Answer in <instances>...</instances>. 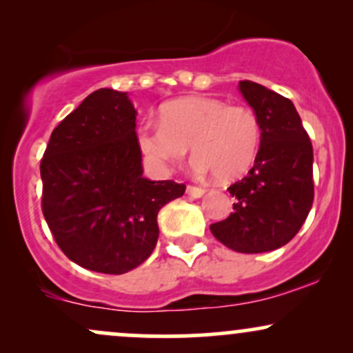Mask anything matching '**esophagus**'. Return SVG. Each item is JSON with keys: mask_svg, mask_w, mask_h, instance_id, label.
I'll use <instances>...</instances> for the list:
<instances>
[{"mask_svg": "<svg viewBox=\"0 0 353 353\" xmlns=\"http://www.w3.org/2000/svg\"><path fill=\"white\" fill-rule=\"evenodd\" d=\"M185 192H188V196L190 197H202L205 194V189L202 188H196V185H188V189H185Z\"/></svg>", "mask_w": 353, "mask_h": 353, "instance_id": "esophagus-1", "label": "esophagus"}]
</instances>
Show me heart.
Instances as JSON below:
<instances>
[{
    "mask_svg": "<svg viewBox=\"0 0 353 353\" xmlns=\"http://www.w3.org/2000/svg\"><path fill=\"white\" fill-rule=\"evenodd\" d=\"M159 123L137 125L141 152L157 171L168 172L192 151L194 169L232 181L252 168L261 145V124L252 109L224 99L188 96L159 109Z\"/></svg>",
    "mask_w": 353,
    "mask_h": 353,
    "instance_id": "1",
    "label": "heart"
}]
</instances>
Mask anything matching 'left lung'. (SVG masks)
Returning a JSON list of instances; mask_svg holds the SVG:
<instances>
[{"label":"left lung","mask_w":353,"mask_h":353,"mask_svg":"<svg viewBox=\"0 0 353 353\" xmlns=\"http://www.w3.org/2000/svg\"><path fill=\"white\" fill-rule=\"evenodd\" d=\"M239 91L261 124L254 168L228 189L234 212L210 225L219 242L242 254L275 250L292 241L314 202V149L290 99L254 81Z\"/></svg>","instance_id":"left-lung-1"}]
</instances>
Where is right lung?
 <instances>
[{
	"label": "right lung",
	"instance_id": "1",
	"mask_svg": "<svg viewBox=\"0 0 353 353\" xmlns=\"http://www.w3.org/2000/svg\"><path fill=\"white\" fill-rule=\"evenodd\" d=\"M128 92H91L52 131L41 159L43 214L74 264L103 274L141 265L159 237L157 214L184 194L174 181L143 176Z\"/></svg>",
	"mask_w": 353,
	"mask_h": 353
}]
</instances>
